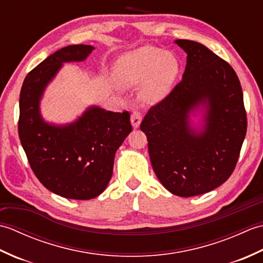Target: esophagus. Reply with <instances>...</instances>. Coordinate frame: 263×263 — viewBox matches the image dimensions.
<instances>
[{
  "label": "esophagus",
  "mask_w": 263,
  "mask_h": 263,
  "mask_svg": "<svg viewBox=\"0 0 263 263\" xmlns=\"http://www.w3.org/2000/svg\"><path fill=\"white\" fill-rule=\"evenodd\" d=\"M141 120H142L141 114L139 113V111H137V110L133 111L132 115H131V124H132V126L135 127V128H138L139 125H140Z\"/></svg>",
  "instance_id": "34e87169"
}]
</instances>
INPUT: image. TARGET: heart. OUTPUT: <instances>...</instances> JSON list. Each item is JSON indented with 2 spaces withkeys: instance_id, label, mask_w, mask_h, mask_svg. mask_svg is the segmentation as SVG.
I'll return each instance as SVG.
<instances>
[{
  "instance_id": "heart-1",
  "label": "heart",
  "mask_w": 263,
  "mask_h": 263,
  "mask_svg": "<svg viewBox=\"0 0 263 263\" xmlns=\"http://www.w3.org/2000/svg\"><path fill=\"white\" fill-rule=\"evenodd\" d=\"M177 74L178 63L174 55L152 46L124 54L113 68L114 81L119 87L141 85L138 97L143 105L158 104L168 96Z\"/></svg>"
}]
</instances>
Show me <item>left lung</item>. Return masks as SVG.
I'll list each match as a JSON object with an SVG mask.
<instances>
[{
	"label": "left lung",
	"mask_w": 263,
	"mask_h": 263,
	"mask_svg": "<svg viewBox=\"0 0 263 263\" xmlns=\"http://www.w3.org/2000/svg\"><path fill=\"white\" fill-rule=\"evenodd\" d=\"M187 54L182 81L148 110L140 128L156 176L173 194L215 190L235 168L247 135L243 91L226 61L204 45L176 39ZM203 111L199 124L191 116Z\"/></svg>",
	"instance_id": "1"
}]
</instances>
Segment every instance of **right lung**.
<instances>
[{
  "mask_svg": "<svg viewBox=\"0 0 263 263\" xmlns=\"http://www.w3.org/2000/svg\"><path fill=\"white\" fill-rule=\"evenodd\" d=\"M90 45L59 49L25 78L19 100V138L32 172L49 191L66 199L89 200L104 192L113 174L116 150L130 135L128 111L89 106L68 124L46 122L41 100L63 63L82 62Z\"/></svg>",
  "mask_w": 263,
  "mask_h": 263,
  "instance_id": "right-lung-1",
  "label": "right lung"
}]
</instances>
